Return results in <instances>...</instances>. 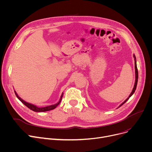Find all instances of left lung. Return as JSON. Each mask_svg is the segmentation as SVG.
I'll use <instances>...</instances> for the list:
<instances>
[{
    "instance_id": "left-lung-1",
    "label": "left lung",
    "mask_w": 152,
    "mask_h": 152,
    "mask_svg": "<svg viewBox=\"0 0 152 152\" xmlns=\"http://www.w3.org/2000/svg\"><path fill=\"white\" fill-rule=\"evenodd\" d=\"M134 60H135V84H134V88H133V90H132V92L131 93V94H130V95L129 96V97L127 98L123 103L122 104H121V105L119 106V107H120L121 106H122L124 103H126V101L127 100H129V99L132 96V94L134 93V92H135V89H136V87H137V81H138V70H137V63H136V58H135V55H134Z\"/></svg>"
}]
</instances>
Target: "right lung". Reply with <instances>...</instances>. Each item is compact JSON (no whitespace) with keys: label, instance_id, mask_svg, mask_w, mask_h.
Masks as SVG:
<instances>
[{"label":"right lung","instance_id":"add662e5","mask_svg":"<svg viewBox=\"0 0 152 152\" xmlns=\"http://www.w3.org/2000/svg\"><path fill=\"white\" fill-rule=\"evenodd\" d=\"M15 95H16V96H17V97L23 103L24 105H26V106L28 108H29L30 110H33V111H36V112H44V111H50V110H52L55 109L56 107H57L60 104V102H61V99H62V97H63V94H62L61 96V98H60V100H59V102H58L57 103H56V104H55V105H50V106H47V107H36V106H35V105H32V104H31V103H27V102H26L25 101H24L23 100H22V99L18 96V95H17V92H16L15 91Z\"/></svg>","mask_w":152,"mask_h":152}]
</instances>
